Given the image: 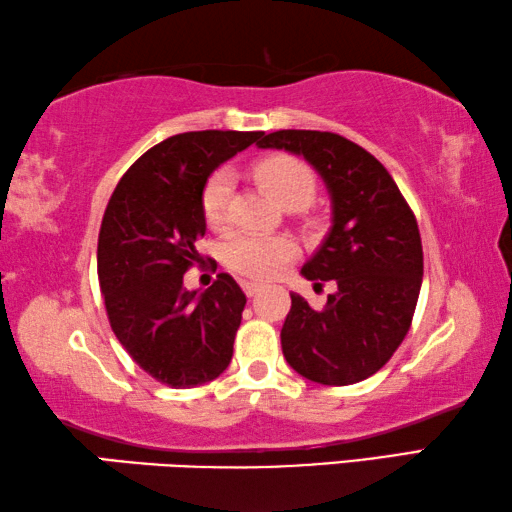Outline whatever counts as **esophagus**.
<instances>
[{
	"label": "esophagus",
	"instance_id": "obj_1",
	"mask_svg": "<svg viewBox=\"0 0 512 512\" xmlns=\"http://www.w3.org/2000/svg\"><path fill=\"white\" fill-rule=\"evenodd\" d=\"M241 287H243V291H246V296H255L257 291H262V285H259V282H253V280H243Z\"/></svg>",
	"mask_w": 512,
	"mask_h": 512
}]
</instances>
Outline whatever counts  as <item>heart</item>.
Wrapping results in <instances>:
<instances>
[{"label": "heart", "mask_w": 512, "mask_h": 512, "mask_svg": "<svg viewBox=\"0 0 512 512\" xmlns=\"http://www.w3.org/2000/svg\"><path fill=\"white\" fill-rule=\"evenodd\" d=\"M255 177L282 207L291 202H300L305 207L312 200V170L289 154H275V157L259 161L255 166ZM230 196L232 173L225 168L216 170L202 189V214L209 225L218 227L225 221ZM221 255L232 271L255 280H271L294 262L298 248L289 237H280V234L237 232L223 241Z\"/></svg>", "instance_id": "heart-1"}]
</instances>
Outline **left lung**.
<instances>
[{
  "label": "left lung",
  "instance_id": "left-lung-1",
  "mask_svg": "<svg viewBox=\"0 0 512 512\" xmlns=\"http://www.w3.org/2000/svg\"><path fill=\"white\" fill-rule=\"evenodd\" d=\"M259 148L305 157L330 193L332 227L300 273L335 280L323 310L291 294L282 326L289 367L321 385H353L383 369L408 335L424 253L417 218L387 168L332 132L280 129Z\"/></svg>",
  "mask_w": 512,
  "mask_h": 512
}]
</instances>
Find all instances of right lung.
I'll list each match as a JSON object with an SVG mask.
<instances>
[{
	"label": "right lung",
	"mask_w": 512,
	"mask_h": 512,
	"mask_svg": "<svg viewBox=\"0 0 512 512\" xmlns=\"http://www.w3.org/2000/svg\"><path fill=\"white\" fill-rule=\"evenodd\" d=\"M262 136L221 129L170 136L134 161L104 212L97 278L111 330L168 387L209 383L232 360L246 294L227 273L202 294L186 291L182 280L207 230V177Z\"/></svg>",
	"instance_id": "1"
}]
</instances>
